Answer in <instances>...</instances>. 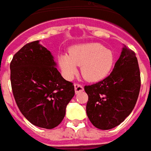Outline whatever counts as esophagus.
<instances>
[{
	"label": "esophagus",
	"instance_id": "34e87169",
	"mask_svg": "<svg viewBox=\"0 0 151 151\" xmlns=\"http://www.w3.org/2000/svg\"><path fill=\"white\" fill-rule=\"evenodd\" d=\"M75 92H76V94H78V93H80V92H83V88L82 85H80L79 83H75Z\"/></svg>",
	"mask_w": 151,
	"mask_h": 151
}]
</instances>
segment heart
<instances>
[{"label": "heart", "mask_w": 151, "mask_h": 151, "mask_svg": "<svg viewBox=\"0 0 151 151\" xmlns=\"http://www.w3.org/2000/svg\"><path fill=\"white\" fill-rule=\"evenodd\" d=\"M114 55L98 42L78 44L69 50V55L59 56V65L67 80H72L81 66V74L85 80L97 82L109 75L114 64Z\"/></svg>", "instance_id": "heart-1"}]
</instances>
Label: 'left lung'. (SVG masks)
<instances>
[{"mask_svg": "<svg viewBox=\"0 0 151 151\" xmlns=\"http://www.w3.org/2000/svg\"><path fill=\"white\" fill-rule=\"evenodd\" d=\"M140 87L137 57L124 46L111 74L98 83L84 87L88 96L87 115L92 125L106 130L124 122L136 104Z\"/></svg>", "mask_w": 151, "mask_h": 151, "instance_id": "left-lung-1", "label": "left lung"}]
</instances>
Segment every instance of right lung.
<instances>
[{"mask_svg":"<svg viewBox=\"0 0 151 151\" xmlns=\"http://www.w3.org/2000/svg\"><path fill=\"white\" fill-rule=\"evenodd\" d=\"M56 66L54 56L39 41L25 45L10 63L17 106L26 119L40 128L58 126L75 95L74 85L63 78Z\"/></svg>","mask_w":151,"mask_h":151,"instance_id":"right-lung-1","label":"right lung"}]
</instances>
